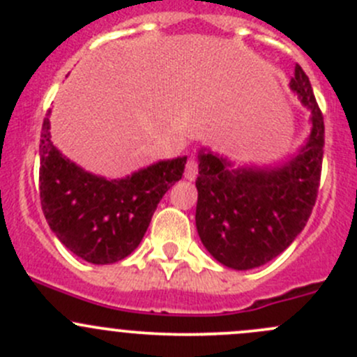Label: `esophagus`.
I'll return each instance as SVG.
<instances>
[{"label": "esophagus", "mask_w": 357, "mask_h": 357, "mask_svg": "<svg viewBox=\"0 0 357 357\" xmlns=\"http://www.w3.org/2000/svg\"><path fill=\"white\" fill-rule=\"evenodd\" d=\"M197 174H199V164H197L195 158H190V160L186 162L185 178L188 179V181H195Z\"/></svg>", "instance_id": "esophagus-1"}]
</instances>
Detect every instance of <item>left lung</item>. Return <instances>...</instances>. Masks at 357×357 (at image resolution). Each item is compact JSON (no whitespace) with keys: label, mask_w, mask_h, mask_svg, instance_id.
<instances>
[{"label":"left lung","mask_w":357,"mask_h":357,"mask_svg":"<svg viewBox=\"0 0 357 357\" xmlns=\"http://www.w3.org/2000/svg\"><path fill=\"white\" fill-rule=\"evenodd\" d=\"M290 89L311 112V132L298 152L269 167H233L226 157L202 149L197 176V231L208 254L238 271L282 254L304 229L321 178L325 124L311 82L295 66Z\"/></svg>","instance_id":"1"}]
</instances>
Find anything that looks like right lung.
I'll return each instance as SVG.
<instances>
[{
	"instance_id": "right-lung-1",
	"label": "right lung",
	"mask_w": 357,
	"mask_h": 357,
	"mask_svg": "<svg viewBox=\"0 0 357 357\" xmlns=\"http://www.w3.org/2000/svg\"><path fill=\"white\" fill-rule=\"evenodd\" d=\"M39 155V197L46 221L66 248L91 264L122 261L139 245L158 202L181 179L186 164V157H178L124 178L96 176L53 145L50 117L43 122Z\"/></svg>"
}]
</instances>
